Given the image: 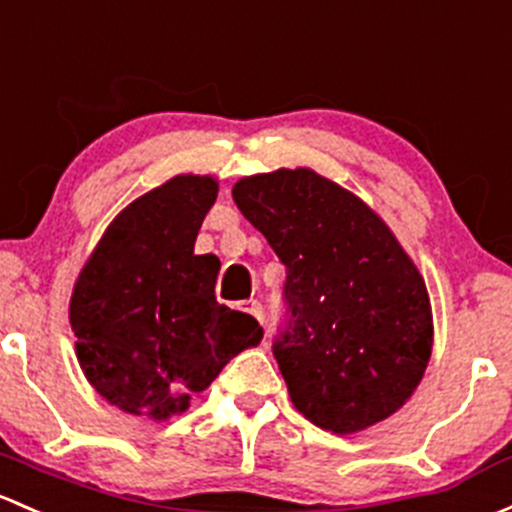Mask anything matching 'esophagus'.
I'll list each match as a JSON object with an SVG mask.
<instances>
[{"mask_svg": "<svg viewBox=\"0 0 512 512\" xmlns=\"http://www.w3.org/2000/svg\"><path fill=\"white\" fill-rule=\"evenodd\" d=\"M240 309H242V311H247V314H250V316H255V319L260 321V324H262V306H260V301H255V299L242 301Z\"/></svg>", "mask_w": 512, "mask_h": 512, "instance_id": "esophagus-1", "label": "esophagus"}]
</instances>
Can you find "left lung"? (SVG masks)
Returning a JSON list of instances; mask_svg holds the SVG:
<instances>
[{
    "label": "left lung",
    "instance_id": "left-lung-1",
    "mask_svg": "<svg viewBox=\"0 0 512 512\" xmlns=\"http://www.w3.org/2000/svg\"><path fill=\"white\" fill-rule=\"evenodd\" d=\"M233 201L287 267L289 324L274 358L294 407L333 434L395 414L434 346L427 284L395 233L306 166L245 176Z\"/></svg>",
    "mask_w": 512,
    "mask_h": 512
}]
</instances>
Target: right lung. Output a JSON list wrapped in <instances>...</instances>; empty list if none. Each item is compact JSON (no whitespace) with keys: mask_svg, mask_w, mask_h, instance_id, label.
Listing matches in <instances>:
<instances>
[{"mask_svg":"<svg viewBox=\"0 0 512 512\" xmlns=\"http://www.w3.org/2000/svg\"><path fill=\"white\" fill-rule=\"evenodd\" d=\"M218 179L179 174L115 215L85 260L68 319L88 383L110 405L164 422L262 341L250 314L215 301L220 260L196 255Z\"/></svg>","mask_w":512,"mask_h":512,"instance_id":"right-lung-1","label":"right lung"}]
</instances>
